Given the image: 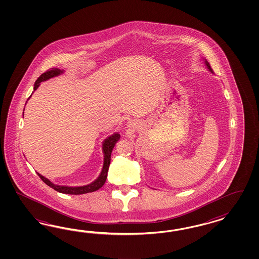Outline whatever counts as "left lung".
Listing matches in <instances>:
<instances>
[{"label": "left lung", "instance_id": "left-lung-1", "mask_svg": "<svg viewBox=\"0 0 259 259\" xmlns=\"http://www.w3.org/2000/svg\"><path fill=\"white\" fill-rule=\"evenodd\" d=\"M205 64L207 65V67H208V69H209V71H211L212 73V67H211V65H210V63H208L207 61H205Z\"/></svg>", "mask_w": 259, "mask_h": 259}]
</instances>
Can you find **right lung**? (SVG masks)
I'll return each mask as SVG.
<instances>
[{
	"label": "right lung",
	"mask_w": 259,
	"mask_h": 259,
	"mask_svg": "<svg viewBox=\"0 0 259 259\" xmlns=\"http://www.w3.org/2000/svg\"><path fill=\"white\" fill-rule=\"evenodd\" d=\"M62 73H63V70H61L59 68H52L51 70H47V72L42 73L39 78H37V80H36V82L34 84V91L39 87V83L41 81H45V80H47L49 78L57 77V76L61 75ZM119 138H120V135L118 133H115L114 135L108 137L106 140H104V141H103V143H102V151H103V155H104V161H103V167H102V172H101V175L99 176V178L96 181H93L92 183H90L88 185L79 186V187L60 186V185L53 184L51 181L47 180V178H45L41 175H39V172H38V176L40 178V180L44 181L47 185H48L51 188L54 189L59 193L69 194V195H82V194L95 192V191L102 188L103 184H104V182L106 181V179H107V172H108V169H109L110 160H111V153L113 151L115 144L119 140Z\"/></svg>",
	"instance_id": "add662e5"
}]
</instances>
